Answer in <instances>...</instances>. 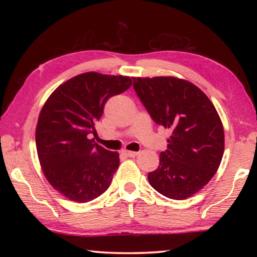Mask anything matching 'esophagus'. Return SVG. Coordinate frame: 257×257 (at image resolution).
<instances>
[{
  "label": "esophagus",
  "instance_id": "1",
  "mask_svg": "<svg viewBox=\"0 0 257 257\" xmlns=\"http://www.w3.org/2000/svg\"><path fill=\"white\" fill-rule=\"evenodd\" d=\"M122 153L125 155V156H128V158H135V156H136L138 153L137 152H132V151H122Z\"/></svg>",
  "mask_w": 257,
  "mask_h": 257
}]
</instances>
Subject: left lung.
<instances>
[{
	"instance_id": "left-lung-1",
	"label": "left lung",
	"mask_w": 257,
	"mask_h": 257,
	"mask_svg": "<svg viewBox=\"0 0 257 257\" xmlns=\"http://www.w3.org/2000/svg\"><path fill=\"white\" fill-rule=\"evenodd\" d=\"M134 89L156 124L171 130L168 150L149 181L163 196L186 199L220 167L224 132L214 105L197 86L176 77H135Z\"/></svg>"
}]
</instances>
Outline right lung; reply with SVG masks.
I'll list each match as a JSON object with an SVG mask.
<instances>
[{
    "mask_svg": "<svg viewBox=\"0 0 257 257\" xmlns=\"http://www.w3.org/2000/svg\"><path fill=\"white\" fill-rule=\"evenodd\" d=\"M130 77L86 72L60 85L38 116L36 149L43 173L55 190L87 203L111 185L119 167L118 152L90 138L110 97L132 86Z\"/></svg>",
    "mask_w": 257,
    "mask_h": 257,
    "instance_id": "add662e5",
    "label": "right lung"
}]
</instances>
